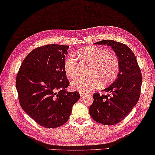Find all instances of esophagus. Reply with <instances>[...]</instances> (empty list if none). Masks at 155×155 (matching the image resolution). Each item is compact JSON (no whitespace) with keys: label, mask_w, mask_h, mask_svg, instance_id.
Instances as JSON below:
<instances>
[{"label":"esophagus","mask_w":155,"mask_h":155,"mask_svg":"<svg viewBox=\"0 0 155 155\" xmlns=\"http://www.w3.org/2000/svg\"><path fill=\"white\" fill-rule=\"evenodd\" d=\"M87 95L86 94V93H82V92H80V97H84V96Z\"/></svg>","instance_id":"esophagus-1"}]
</instances>
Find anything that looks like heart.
Segmentation results:
<instances>
[{"label":"heart","instance_id":"1","mask_svg":"<svg viewBox=\"0 0 155 155\" xmlns=\"http://www.w3.org/2000/svg\"><path fill=\"white\" fill-rule=\"evenodd\" d=\"M81 60L91 64L87 77H79L71 82L73 90L89 92L115 81L119 75L120 64L115 54L99 47H85L76 51ZM63 68L68 78H73L78 74V62L73 54H68L63 62Z\"/></svg>","mask_w":155,"mask_h":155}]
</instances>
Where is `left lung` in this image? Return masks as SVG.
I'll return each mask as SVG.
<instances>
[{"instance_id": "8db88e82", "label": "left lung", "mask_w": 155, "mask_h": 155, "mask_svg": "<svg viewBox=\"0 0 155 155\" xmlns=\"http://www.w3.org/2000/svg\"><path fill=\"white\" fill-rule=\"evenodd\" d=\"M95 44L112 47L120 61L117 78L103 90L110 94L94 93L93 102L89 108L93 120L111 126L122 121L137 103L142 83L141 69L135 54L127 45L113 40H101Z\"/></svg>"}]
</instances>
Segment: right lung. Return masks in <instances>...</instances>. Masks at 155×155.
<instances>
[{
	"mask_svg": "<svg viewBox=\"0 0 155 155\" xmlns=\"http://www.w3.org/2000/svg\"><path fill=\"white\" fill-rule=\"evenodd\" d=\"M68 46L55 44L35 48L25 58L16 86L22 108L45 128H57L68 120L80 99L77 91L67 92L69 82L63 68Z\"/></svg>",
	"mask_w": 155,
	"mask_h": 155,
	"instance_id": "1",
	"label": "right lung"
}]
</instances>
